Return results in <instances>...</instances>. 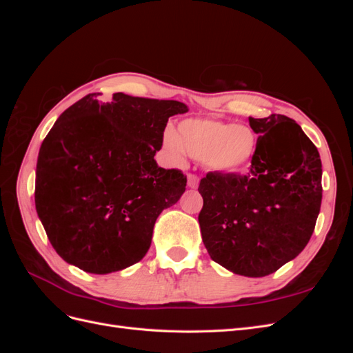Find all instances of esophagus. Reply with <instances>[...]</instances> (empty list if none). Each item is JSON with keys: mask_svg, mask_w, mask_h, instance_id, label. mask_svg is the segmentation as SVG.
<instances>
[{"mask_svg": "<svg viewBox=\"0 0 353 353\" xmlns=\"http://www.w3.org/2000/svg\"><path fill=\"white\" fill-rule=\"evenodd\" d=\"M187 185L190 188H197V185H199V176L194 175V174H188V176H187Z\"/></svg>", "mask_w": 353, "mask_h": 353, "instance_id": "1", "label": "esophagus"}]
</instances>
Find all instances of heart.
<instances>
[{"mask_svg":"<svg viewBox=\"0 0 353 353\" xmlns=\"http://www.w3.org/2000/svg\"><path fill=\"white\" fill-rule=\"evenodd\" d=\"M163 145L170 159L181 162L188 153L210 172L236 174L258 150V137L249 126L216 119H185L176 134L166 131Z\"/></svg>","mask_w":353,"mask_h":353,"instance_id":"b5f03b06","label":"heart"}]
</instances>
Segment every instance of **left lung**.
<instances>
[{
	"label": "left lung",
	"mask_w": 353,
	"mask_h": 353,
	"mask_svg": "<svg viewBox=\"0 0 353 353\" xmlns=\"http://www.w3.org/2000/svg\"><path fill=\"white\" fill-rule=\"evenodd\" d=\"M258 150L245 174L201 178V240L212 261L244 276H265L294 259L311 239L323 199L315 144L293 119L249 117Z\"/></svg>",
	"instance_id": "8db88e82"
}]
</instances>
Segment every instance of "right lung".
<instances>
[{
  "label": "right lung",
  "instance_id": "1",
  "mask_svg": "<svg viewBox=\"0 0 353 353\" xmlns=\"http://www.w3.org/2000/svg\"><path fill=\"white\" fill-rule=\"evenodd\" d=\"M88 94L63 112L41 144L35 208L63 261L91 274L140 262L163 209L183 196L187 176L159 168L154 154L184 103L116 92Z\"/></svg>",
  "mask_w": 353,
  "mask_h": 353
}]
</instances>
